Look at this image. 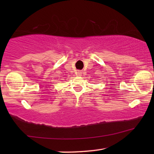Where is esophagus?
Returning a JSON list of instances; mask_svg holds the SVG:
<instances>
[{"label": "esophagus", "instance_id": "1", "mask_svg": "<svg viewBox=\"0 0 154 154\" xmlns=\"http://www.w3.org/2000/svg\"><path fill=\"white\" fill-rule=\"evenodd\" d=\"M81 74H82V73H81V71H79V72H78V74H77V75H79V76H81Z\"/></svg>", "mask_w": 154, "mask_h": 154}]
</instances>
